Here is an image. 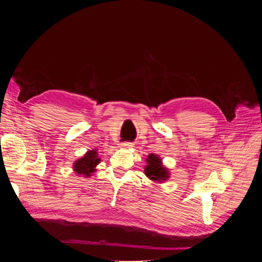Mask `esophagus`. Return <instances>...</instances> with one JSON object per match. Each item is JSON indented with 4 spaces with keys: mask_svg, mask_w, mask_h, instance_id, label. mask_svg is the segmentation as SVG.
Returning a JSON list of instances; mask_svg holds the SVG:
<instances>
[{
    "mask_svg": "<svg viewBox=\"0 0 262 262\" xmlns=\"http://www.w3.org/2000/svg\"><path fill=\"white\" fill-rule=\"evenodd\" d=\"M120 146H121L122 148H130V147L133 146V144L131 143V142H121Z\"/></svg>",
    "mask_w": 262,
    "mask_h": 262,
    "instance_id": "34e87169",
    "label": "esophagus"
}]
</instances>
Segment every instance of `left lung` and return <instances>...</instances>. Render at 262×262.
<instances>
[{
    "mask_svg": "<svg viewBox=\"0 0 262 262\" xmlns=\"http://www.w3.org/2000/svg\"><path fill=\"white\" fill-rule=\"evenodd\" d=\"M147 165L145 166V175L152 180L155 181H162L167 179L169 173L164 166H162V162L160 157L154 154L148 155V158L146 160Z\"/></svg>",
    "mask_w": 262,
    "mask_h": 262,
    "instance_id": "obj_1",
    "label": "left lung"
}]
</instances>
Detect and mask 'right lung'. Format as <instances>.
<instances>
[{"instance_id": "obj_1", "label": "right lung", "mask_w": 262, "mask_h": 262, "mask_svg": "<svg viewBox=\"0 0 262 262\" xmlns=\"http://www.w3.org/2000/svg\"><path fill=\"white\" fill-rule=\"evenodd\" d=\"M97 149L89 150L80 160L74 163V171L78 175H83L86 177L92 176L91 173L94 172L95 167L99 164L100 158L97 156Z\"/></svg>"}]
</instances>
